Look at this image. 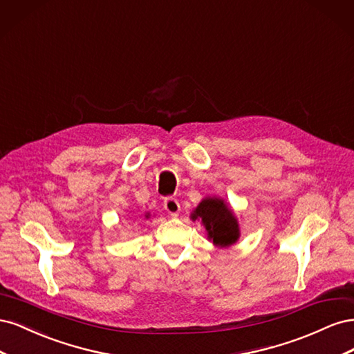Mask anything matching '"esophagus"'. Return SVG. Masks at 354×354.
Masks as SVG:
<instances>
[{
	"label": "esophagus",
	"instance_id": "34e87169",
	"mask_svg": "<svg viewBox=\"0 0 354 354\" xmlns=\"http://www.w3.org/2000/svg\"><path fill=\"white\" fill-rule=\"evenodd\" d=\"M164 208L165 211L169 214V216L177 217L178 216V211H180V203L177 199L174 198H167L164 201Z\"/></svg>",
	"mask_w": 354,
	"mask_h": 354
}]
</instances>
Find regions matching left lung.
I'll list each match as a JSON object with an SVG mask.
<instances>
[{
  "instance_id": "8db88e82",
  "label": "left lung",
  "mask_w": 354,
  "mask_h": 354,
  "mask_svg": "<svg viewBox=\"0 0 354 354\" xmlns=\"http://www.w3.org/2000/svg\"><path fill=\"white\" fill-rule=\"evenodd\" d=\"M192 220H201L208 239L220 248H226L241 236L239 223L226 202L216 196H208L192 212Z\"/></svg>"
}]
</instances>
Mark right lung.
<instances>
[{"label":"right lung","mask_w":354,"mask_h":354,"mask_svg":"<svg viewBox=\"0 0 354 354\" xmlns=\"http://www.w3.org/2000/svg\"><path fill=\"white\" fill-rule=\"evenodd\" d=\"M146 217H149V214H146Z\"/></svg>","instance_id":"add662e5"}]
</instances>
